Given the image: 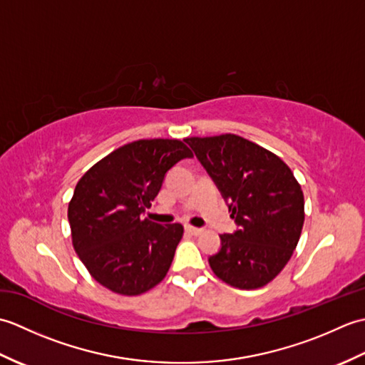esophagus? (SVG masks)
Wrapping results in <instances>:
<instances>
[{"label":"esophagus","mask_w":365,"mask_h":365,"mask_svg":"<svg viewBox=\"0 0 365 365\" xmlns=\"http://www.w3.org/2000/svg\"><path fill=\"white\" fill-rule=\"evenodd\" d=\"M185 230H187L188 234H191V235H200V234H202V229L192 227V226H185Z\"/></svg>","instance_id":"esophagus-1"}]
</instances>
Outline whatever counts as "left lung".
Here are the masks:
<instances>
[{"label":"left lung","mask_w":365,"mask_h":365,"mask_svg":"<svg viewBox=\"0 0 365 365\" xmlns=\"http://www.w3.org/2000/svg\"><path fill=\"white\" fill-rule=\"evenodd\" d=\"M213 178L238 230L220 235L208 259L222 282L242 290L267 285L281 273L304 224L301 185L285 163L237 135L185 139Z\"/></svg>","instance_id":"obj_1"}]
</instances>
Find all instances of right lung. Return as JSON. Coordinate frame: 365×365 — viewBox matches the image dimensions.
I'll list each match as a JSON object with an SVG mask.
<instances>
[{"label":"right lung","mask_w":365,"mask_h":365,"mask_svg":"<svg viewBox=\"0 0 365 365\" xmlns=\"http://www.w3.org/2000/svg\"><path fill=\"white\" fill-rule=\"evenodd\" d=\"M191 157L178 139H139L106 155L76 183L67 212L72 243L108 290L136 297L168 274L183 226L143 220V213L168 170Z\"/></svg>","instance_id":"add662e5"}]
</instances>
